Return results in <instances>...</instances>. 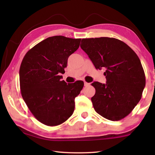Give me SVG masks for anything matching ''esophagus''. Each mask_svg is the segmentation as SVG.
I'll list each match as a JSON object with an SVG mask.
<instances>
[{
  "label": "esophagus",
  "instance_id": "1",
  "mask_svg": "<svg viewBox=\"0 0 155 155\" xmlns=\"http://www.w3.org/2000/svg\"><path fill=\"white\" fill-rule=\"evenodd\" d=\"M84 86H85V87H87V86H88V85H89L90 84H89V83H87L86 81H84Z\"/></svg>",
  "mask_w": 155,
  "mask_h": 155
}]
</instances>
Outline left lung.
Listing matches in <instances>:
<instances>
[{
    "instance_id": "1",
    "label": "left lung",
    "mask_w": 155,
    "mask_h": 155,
    "mask_svg": "<svg viewBox=\"0 0 155 155\" xmlns=\"http://www.w3.org/2000/svg\"><path fill=\"white\" fill-rule=\"evenodd\" d=\"M81 47L97 69L105 68L107 83L94 82L91 98L95 111L108 120L117 121L129 114L142 97L145 74L137 54L118 39L83 38Z\"/></svg>"
}]
</instances>
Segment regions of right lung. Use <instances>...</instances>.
I'll use <instances>...</instances> for the list:
<instances>
[{
	"label": "right lung",
	"instance_id": "1",
	"mask_svg": "<svg viewBox=\"0 0 155 155\" xmlns=\"http://www.w3.org/2000/svg\"><path fill=\"white\" fill-rule=\"evenodd\" d=\"M81 38L54 36L30 49L19 70L23 100L37 119L47 126L63 123L74 110V98L84 82L61 81L69 56L79 47Z\"/></svg>",
	"mask_w": 155,
	"mask_h": 155
}]
</instances>
